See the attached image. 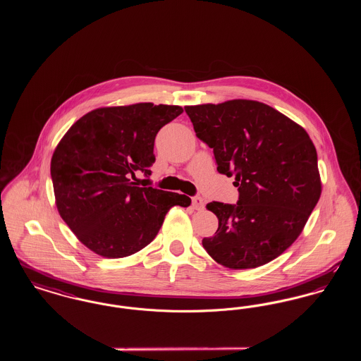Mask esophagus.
Wrapping results in <instances>:
<instances>
[{
	"mask_svg": "<svg viewBox=\"0 0 361 361\" xmlns=\"http://www.w3.org/2000/svg\"><path fill=\"white\" fill-rule=\"evenodd\" d=\"M192 207H193L195 209H203V208H204L203 199L199 197V196H195V197L192 199Z\"/></svg>",
	"mask_w": 361,
	"mask_h": 361,
	"instance_id": "esophagus-1",
	"label": "esophagus"
}]
</instances>
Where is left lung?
Segmentation results:
<instances>
[{"mask_svg": "<svg viewBox=\"0 0 361 361\" xmlns=\"http://www.w3.org/2000/svg\"><path fill=\"white\" fill-rule=\"evenodd\" d=\"M196 137L214 150L218 172L234 176L237 204L208 203L219 221L207 253L230 269L257 268L299 237L321 196L309 134L267 104L230 100L185 106Z\"/></svg>", "mask_w": 361, "mask_h": 361, "instance_id": "obj_1", "label": "left lung"}]
</instances>
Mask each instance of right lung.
Masks as SVG:
<instances>
[{
	"label": "right lung",
	"instance_id": "1",
	"mask_svg": "<svg viewBox=\"0 0 361 361\" xmlns=\"http://www.w3.org/2000/svg\"><path fill=\"white\" fill-rule=\"evenodd\" d=\"M183 114L178 105L139 103L99 108L75 121L51 158L61 218L86 247L106 258L131 256L154 240L185 195L137 187L152 174L158 131Z\"/></svg>",
	"mask_w": 361,
	"mask_h": 361
}]
</instances>
